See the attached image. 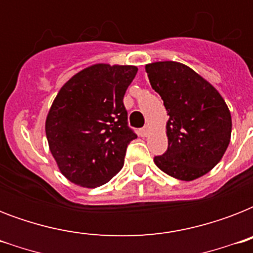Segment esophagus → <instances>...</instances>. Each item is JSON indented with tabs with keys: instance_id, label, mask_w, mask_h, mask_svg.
I'll list each match as a JSON object with an SVG mask.
<instances>
[{
	"instance_id": "34e87169",
	"label": "esophagus",
	"mask_w": 253,
	"mask_h": 253,
	"mask_svg": "<svg viewBox=\"0 0 253 253\" xmlns=\"http://www.w3.org/2000/svg\"><path fill=\"white\" fill-rule=\"evenodd\" d=\"M148 132H150V128L148 127H143V128H140L139 130V135L142 136V138H146V136H148Z\"/></svg>"
}]
</instances>
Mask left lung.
<instances>
[{
  "label": "left lung",
  "mask_w": 253,
  "mask_h": 253,
  "mask_svg": "<svg viewBox=\"0 0 253 253\" xmlns=\"http://www.w3.org/2000/svg\"><path fill=\"white\" fill-rule=\"evenodd\" d=\"M146 72L169 115L168 150L155 156V164L177 180L204 176L230 144L232 122L224 99L204 77L177 61L151 63Z\"/></svg>",
  "instance_id": "8db88e82"
}]
</instances>
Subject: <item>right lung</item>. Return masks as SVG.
<instances>
[{"label":"right lung","mask_w":253,"mask_h":253,"mask_svg":"<svg viewBox=\"0 0 253 253\" xmlns=\"http://www.w3.org/2000/svg\"><path fill=\"white\" fill-rule=\"evenodd\" d=\"M138 68L94 64L69 79L45 119L49 151L73 184L97 188L122 169L136 134L127 125L123 97Z\"/></svg>","instance_id":"1"}]
</instances>
